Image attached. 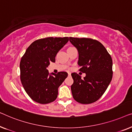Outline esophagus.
I'll use <instances>...</instances> for the list:
<instances>
[{"label":"esophagus","mask_w":132,"mask_h":132,"mask_svg":"<svg viewBox=\"0 0 132 132\" xmlns=\"http://www.w3.org/2000/svg\"><path fill=\"white\" fill-rule=\"evenodd\" d=\"M70 75H71V73H70V72H68V75L70 76Z\"/></svg>","instance_id":"34e87169"}]
</instances>
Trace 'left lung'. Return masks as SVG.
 <instances>
[{
    "label": "left lung",
    "instance_id": "obj_1",
    "mask_svg": "<svg viewBox=\"0 0 132 132\" xmlns=\"http://www.w3.org/2000/svg\"><path fill=\"white\" fill-rule=\"evenodd\" d=\"M69 41L78 52L79 71L85 73L83 79L75 72L71 74L73 79L72 96L80 103H93L103 95L112 80V58L105 47L96 40L70 37Z\"/></svg>",
    "mask_w": 132,
    "mask_h": 132
}]
</instances>
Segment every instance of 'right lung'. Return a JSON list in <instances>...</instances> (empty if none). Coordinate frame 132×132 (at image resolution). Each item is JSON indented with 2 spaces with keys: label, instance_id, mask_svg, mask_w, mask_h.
Instances as JSON below:
<instances>
[{
  "label": "right lung",
  "instance_id": "add662e5",
  "mask_svg": "<svg viewBox=\"0 0 132 132\" xmlns=\"http://www.w3.org/2000/svg\"><path fill=\"white\" fill-rule=\"evenodd\" d=\"M69 41L68 37H49L35 40L27 48L20 64V79L26 92L33 101L40 104L54 101L58 88L68 74L60 72L50 75L47 68L55 62L60 50Z\"/></svg>",
  "mask_w": 132,
  "mask_h": 132
}]
</instances>
